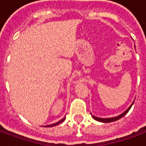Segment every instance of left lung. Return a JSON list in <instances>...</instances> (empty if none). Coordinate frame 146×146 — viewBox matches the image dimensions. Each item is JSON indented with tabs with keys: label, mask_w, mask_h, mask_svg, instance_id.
<instances>
[{
	"label": "left lung",
	"mask_w": 146,
	"mask_h": 146,
	"mask_svg": "<svg viewBox=\"0 0 146 146\" xmlns=\"http://www.w3.org/2000/svg\"><path fill=\"white\" fill-rule=\"evenodd\" d=\"M135 102V101H134ZM134 102H132V104L129 106L127 110L123 112V113L121 114H119V116H114V117H110V118H100V117H97V116H95L92 115V117L95 119V120H97V121H99V122H102V123H110V122H114V121H116V120H118L120 118H122L123 116H124L125 114L128 113V111L130 110V109L131 108L132 105L134 104Z\"/></svg>",
	"instance_id": "8db88e82"
}]
</instances>
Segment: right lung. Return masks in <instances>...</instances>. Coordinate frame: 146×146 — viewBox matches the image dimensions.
Segmentation results:
<instances>
[{"mask_svg":"<svg viewBox=\"0 0 146 146\" xmlns=\"http://www.w3.org/2000/svg\"><path fill=\"white\" fill-rule=\"evenodd\" d=\"M64 120H65V117H64V118H62V119H60V120H59L58 122L55 123H53V124H50V125H46V126H44V127H54V126L58 125L59 123H62L64 121Z\"/></svg>","mask_w":146,"mask_h":146,"instance_id":"right-lung-1","label":"right lung"}]
</instances>
